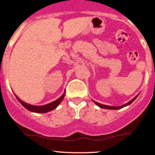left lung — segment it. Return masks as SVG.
I'll return each instance as SVG.
<instances>
[{
    "label": "left lung",
    "instance_id": "1",
    "mask_svg": "<svg viewBox=\"0 0 155 155\" xmlns=\"http://www.w3.org/2000/svg\"><path fill=\"white\" fill-rule=\"evenodd\" d=\"M137 96H138V95H137ZM137 96H136L135 97V98H132V99L130 101H129L128 103H127V104H125L122 105V106H119V107H112V106H107V105L101 104H100V103H98V102H96V101H94V103L96 104V105H98V106L99 107H101V108H104V109H108V110H119V109H121V108L124 107H126V106H128V105H130L131 103H132V102H133V101H135V100L136 99V98H137Z\"/></svg>",
    "mask_w": 155,
    "mask_h": 155
}]
</instances>
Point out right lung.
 <instances>
[{
    "label": "right lung",
    "mask_w": 155,
    "mask_h": 155,
    "mask_svg": "<svg viewBox=\"0 0 155 155\" xmlns=\"http://www.w3.org/2000/svg\"><path fill=\"white\" fill-rule=\"evenodd\" d=\"M64 95H65V93H64L62 94V96H60L58 99H57L56 101H53V102L48 104L42 105V106H34V105L28 104L24 102V101H22L21 99H20L18 96H16L17 99L19 101V102L25 108H26L27 110H29L31 112H34V113H48L49 111H51V110H54L55 108L57 107V106L61 103V101L63 100Z\"/></svg>",
    "instance_id": "1"
}]
</instances>
